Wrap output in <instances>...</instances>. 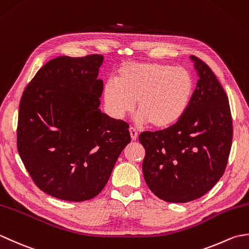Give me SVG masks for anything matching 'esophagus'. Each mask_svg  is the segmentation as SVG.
<instances>
[{"mask_svg": "<svg viewBox=\"0 0 249 249\" xmlns=\"http://www.w3.org/2000/svg\"><path fill=\"white\" fill-rule=\"evenodd\" d=\"M129 133H130V137H131V140L135 141L138 138V131H137L134 127H130L129 128Z\"/></svg>", "mask_w": 249, "mask_h": 249, "instance_id": "1", "label": "esophagus"}]
</instances>
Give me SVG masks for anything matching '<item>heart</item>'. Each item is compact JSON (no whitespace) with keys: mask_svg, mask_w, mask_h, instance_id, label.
I'll use <instances>...</instances> for the list:
<instances>
[{"mask_svg":"<svg viewBox=\"0 0 249 249\" xmlns=\"http://www.w3.org/2000/svg\"><path fill=\"white\" fill-rule=\"evenodd\" d=\"M194 92V78L186 68L156 62L129 63L118 71V80L104 87L105 102L115 116L123 118L137 102L136 121L155 128L169 127L186 112Z\"/></svg>","mask_w":249,"mask_h":249,"instance_id":"heart-1","label":"heart"}]
</instances>
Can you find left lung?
Masks as SVG:
<instances>
[{
	"mask_svg": "<svg viewBox=\"0 0 249 249\" xmlns=\"http://www.w3.org/2000/svg\"><path fill=\"white\" fill-rule=\"evenodd\" d=\"M198 82L176 124L139 136L145 183L158 198L184 203L202 197L223 177L232 144L229 99L212 70L192 55Z\"/></svg>",
	"mask_w": 249,
	"mask_h": 249,
	"instance_id": "8db88e82",
	"label": "left lung"
}]
</instances>
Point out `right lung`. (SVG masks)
I'll return each instance as SVG.
<instances>
[{
	"label": "right lung",
	"instance_id": "1",
	"mask_svg": "<svg viewBox=\"0 0 249 249\" xmlns=\"http://www.w3.org/2000/svg\"><path fill=\"white\" fill-rule=\"evenodd\" d=\"M104 57L59 56L36 72L19 105L17 149L33 182L80 202L102 192L130 142L129 125L99 110Z\"/></svg>",
	"mask_w": 249,
	"mask_h": 249
}]
</instances>
